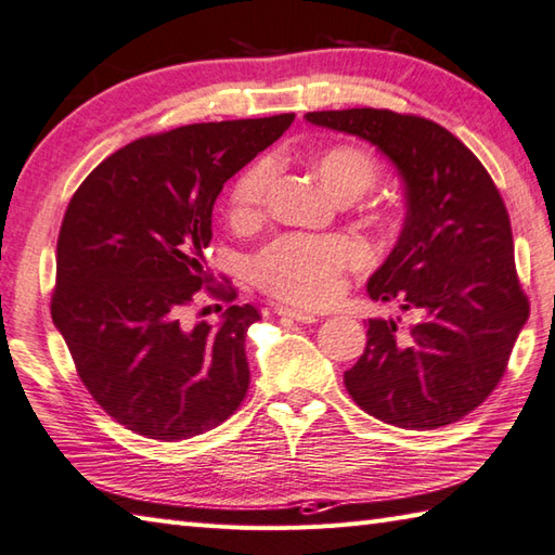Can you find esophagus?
<instances>
[{"instance_id": "esophagus-1", "label": "esophagus", "mask_w": 555, "mask_h": 555, "mask_svg": "<svg viewBox=\"0 0 555 555\" xmlns=\"http://www.w3.org/2000/svg\"><path fill=\"white\" fill-rule=\"evenodd\" d=\"M276 314L279 317H291V320L302 322V324H314L317 322V314L305 312V310H296V308H286V305H279Z\"/></svg>"}]
</instances>
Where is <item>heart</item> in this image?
<instances>
[{
  "label": "heart",
  "instance_id": "heart-1",
  "mask_svg": "<svg viewBox=\"0 0 555 555\" xmlns=\"http://www.w3.org/2000/svg\"><path fill=\"white\" fill-rule=\"evenodd\" d=\"M314 169L328 193L338 199L360 197L379 179V162L372 152L356 145L324 150L317 157ZM271 179L274 164L269 159H259L235 176L229 191V217L233 223H253L262 217ZM362 259V247L346 235L286 233L253 257L250 274L269 296L302 308H320L338 296L344 274Z\"/></svg>",
  "mask_w": 555,
  "mask_h": 555
}]
</instances>
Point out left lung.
I'll return each instance as SVG.
<instances>
[{"label": "left lung", "mask_w": 555, "mask_h": 555, "mask_svg": "<svg viewBox=\"0 0 555 555\" xmlns=\"http://www.w3.org/2000/svg\"><path fill=\"white\" fill-rule=\"evenodd\" d=\"M305 119L370 140L405 181V227L367 291L372 300H398L415 322L398 332L393 320H370L367 348L344 374L350 398L400 429L463 420L503 379L529 317L496 183L424 116L362 107Z\"/></svg>", "instance_id": "obj_1"}]
</instances>
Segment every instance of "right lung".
Instances as JSON below:
<instances>
[{"label": "right lung", "instance_id": "obj_1", "mask_svg": "<svg viewBox=\"0 0 555 555\" xmlns=\"http://www.w3.org/2000/svg\"><path fill=\"white\" fill-rule=\"evenodd\" d=\"M296 114L191 124L116 150L70 197L56 241L52 320L76 372L112 420L157 441L219 427L250 386L245 358L253 305L219 326L193 324L209 284L211 209L235 171L284 135Z\"/></svg>", "mask_w": 555, "mask_h": 555}]
</instances>
